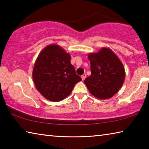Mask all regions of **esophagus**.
<instances>
[{"label":"esophagus","mask_w":149,"mask_h":149,"mask_svg":"<svg viewBox=\"0 0 149 149\" xmlns=\"http://www.w3.org/2000/svg\"><path fill=\"white\" fill-rule=\"evenodd\" d=\"M86 77H87V74H84V75H82V76H81L82 80H83V81L85 80V78H86Z\"/></svg>","instance_id":"obj_1"}]
</instances>
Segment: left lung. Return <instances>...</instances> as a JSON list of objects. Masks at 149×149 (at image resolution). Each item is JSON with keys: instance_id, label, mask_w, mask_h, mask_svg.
Here are the masks:
<instances>
[{"instance_id": "left-lung-1", "label": "left lung", "mask_w": 149, "mask_h": 149, "mask_svg": "<svg viewBox=\"0 0 149 149\" xmlns=\"http://www.w3.org/2000/svg\"><path fill=\"white\" fill-rule=\"evenodd\" d=\"M91 74L85 79L89 92L99 99L112 97L125 80V69L119 58L109 48L102 47L96 53H89Z\"/></svg>"}]
</instances>
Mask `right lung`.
<instances>
[{"label": "right lung", "mask_w": 149, "mask_h": 149, "mask_svg": "<svg viewBox=\"0 0 149 149\" xmlns=\"http://www.w3.org/2000/svg\"><path fill=\"white\" fill-rule=\"evenodd\" d=\"M70 59V53L57 45H48L37 56L33 70V79L37 91L45 99L61 101L81 81Z\"/></svg>", "instance_id": "right-lung-1"}]
</instances>
